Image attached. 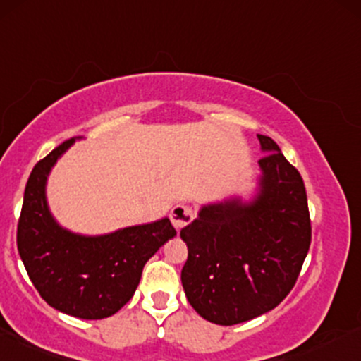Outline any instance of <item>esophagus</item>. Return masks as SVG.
Segmentation results:
<instances>
[{"mask_svg": "<svg viewBox=\"0 0 361 361\" xmlns=\"http://www.w3.org/2000/svg\"><path fill=\"white\" fill-rule=\"evenodd\" d=\"M169 219H171L173 227L176 230H181L185 225H188L193 220V210L188 205H183V203H178L171 208L169 212Z\"/></svg>", "mask_w": 361, "mask_h": 361, "instance_id": "obj_1", "label": "esophagus"}]
</instances>
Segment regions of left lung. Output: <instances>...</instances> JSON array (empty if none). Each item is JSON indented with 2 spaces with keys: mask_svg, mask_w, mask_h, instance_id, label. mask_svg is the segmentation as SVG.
Wrapping results in <instances>:
<instances>
[{
  "mask_svg": "<svg viewBox=\"0 0 361 361\" xmlns=\"http://www.w3.org/2000/svg\"><path fill=\"white\" fill-rule=\"evenodd\" d=\"M257 188L200 208L181 228L188 247L181 284L193 310L232 326L274 310L290 293L311 244L306 188L269 136L257 134Z\"/></svg>",
  "mask_w": 361,
  "mask_h": 361,
  "instance_id": "1",
  "label": "left lung"
}]
</instances>
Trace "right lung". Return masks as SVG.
<instances>
[{
	"label": "right lung",
	"mask_w": 361,
	"mask_h": 361,
	"mask_svg": "<svg viewBox=\"0 0 361 361\" xmlns=\"http://www.w3.org/2000/svg\"><path fill=\"white\" fill-rule=\"evenodd\" d=\"M77 139L62 142L35 164L16 244L33 286L51 307L80 319H102L133 298L145 264L176 230L166 216L104 235H82L56 222L47 202V180Z\"/></svg>",
	"instance_id": "obj_1"
}]
</instances>
